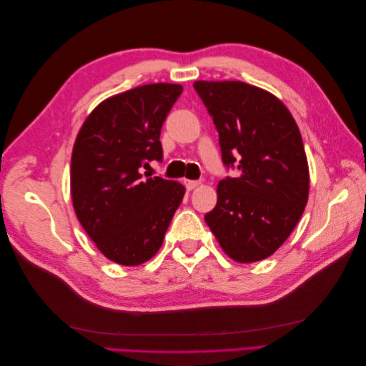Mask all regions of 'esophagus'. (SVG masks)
<instances>
[{
  "label": "esophagus",
  "instance_id": "obj_1",
  "mask_svg": "<svg viewBox=\"0 0 366 366\" xmlns=\"http://www.w3.org/2000/svg\"><path fill=\"white\" fill-rule=\"evenodd\" d=\"M199 184H201L199 181H189V179H185V181H184V185H185V187H187V190H193V189H197Z\"/></svg>",
  "mask_w": 366,
  "mask_h": 366
}]
</instances>
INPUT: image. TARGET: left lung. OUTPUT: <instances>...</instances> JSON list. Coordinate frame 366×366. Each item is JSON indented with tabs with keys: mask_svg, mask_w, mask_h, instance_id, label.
<instances>
[{
	"mask_svg": "<svg viewBox=\"0 0 366 366\" xmlns=\"http://www.w3.org/2000/svg\"><path fill=\"white\" fill-rule=\"evenodd\" d=\"M212 116L223 163L237 177L217 185L204 215L223 252L237 262L274 254L308 201V162L300 130L282 100L244 81H195Z\"/></svg>",
	"mask_w": 366,
	"mask_h": 366,
	"instance_id": "obj_1",
	"label": "left lung"
}]
</instances>
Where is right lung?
<instances>
[{"label":"right lung","mask_w":366,"mask_h":366,"mask_svg":"<svg viewBox=\"0 0 366 366\" xmlns=\"http://www.w3.org/2000/svg\"><path fill=\"white\" fill-rule=\"evenodd\" d=\"M181 84L138 86L99 104L76 135L71 193L76 219L105 258L138 266L159 252L185 189L142 168L163 157L160 130Z\"/></svg>","instance_id":"obj_1"}]
</instances>
